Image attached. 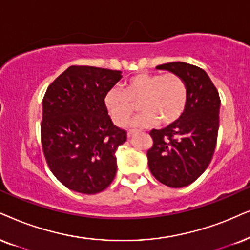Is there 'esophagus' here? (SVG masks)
I'll return each mask as SVG.
<instances>
[{
  "mask_svg": "<svg viewBox=\"0 0 250 250\" xmlns=\"http://www.w3.org/2000/svg\"><path fill=\"white\" fill-rule=\"evenodd\" d=\"M134 132H135V130H131V129H130V130H128V132H127V136H128V138H130L131 136L134 135Z\"/></svg>",
  "mask_w": 250,
  "mask_h": 250,
  "instance_id": "esophagus-1",
  "label": "esophagus"
}]
</instances>
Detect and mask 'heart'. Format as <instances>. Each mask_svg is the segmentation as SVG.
I'll return each mask as SVG.
<instances>
[{
	"instance_id": "1",
	"label": "heart",
	"mask_w": 250,
	"mask_h": 250,
	"mask_svg": "<svg viewBox=\"0 0 250 250\" xmlns=\"http://www.w3.org/2000/svg\"><path fill=\"white\" fill-rule=\"evenodd\" d=\"M187 86L175 74H140L125 83V91L112 88L105 96V106L118 125H125L140 103L143 110L132 120L131 127L145 128L175 122L187 105Z\"/></svg>"
}]
</instances>
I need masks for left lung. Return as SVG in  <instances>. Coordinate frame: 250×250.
Masks as SVG:
<instances>
[{
	"label": "left lung",
	"mask_w": 250,
	"mask_h": 250,
	"mask_svg": "<svg viewBox=\"0 0 250 250\" xmlns=\"http://www.w3.org/2000/svg\"><path fill=\"white\" fill-rule=\"evenodd\" d=\"M157 69L180 76L188 98L179 120L151 130L148 168L163 185L182 188L200 178L212 159L219 128V94L207 72L196 65L169 62Z\"/></svg>",
	"instance_id": "obj_1"
}]
</instances>
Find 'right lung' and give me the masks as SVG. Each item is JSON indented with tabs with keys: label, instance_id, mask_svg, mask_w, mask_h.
<instances>
[{
	"label": "right lung",
	"instance_id": "add662e5",
	"mask_svg": "<svg viewBox=\"0 0 250 250\" xmlns=\"http://www.w3.org/2000/svg\"><path fill=\"white\" fill-rule=\"evenodd\" d=\"M121 74L71 65L47 88L41 122L43 154L55 178L70 190L98 194L115 178V153L127 132L113 125L105 96Z\"/></svg>",
	"mask_w": 250,
	"mask_h": 250
}]
</instances>
